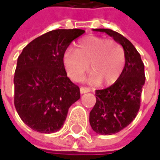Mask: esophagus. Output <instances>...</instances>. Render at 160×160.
<instances>
[{
  "label": "esophagus",
  "mask_w": 160,
  "mask_h": 160,
  "mask_svg": "<svg viewBox=\"0 0 160 160\" xmlns=\"http://www.w3.org/2000/svg\"><path fill=\"white\" fill-rule=\"evenodd\" d=\"M91 92V89L89 87H85V86L80 87V92L81 93H86V92Z\"/></svg>",
  "instance_id": "esophagus-1"
}]
</instances>
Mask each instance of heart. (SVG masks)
<instances>
[{
    "label": "heart",
    "instance_id": "obj_1",
    "mask_svg": "<svg viewBox=\"0 0 160 160\" xmlns=\"http://www.w3.org/2000/svg\"><path fill=\"white\" fill-rule=\"evenodd\" d=\"M62 62L67 75L73 81H79L89 68L90 80L111 84L122 75L126 66L125 50L117 41L99 36H86L77 43V49H68Z\"/></svg>",
    "mask_w": 160,
    "mask_h": 160
}]
</instances>
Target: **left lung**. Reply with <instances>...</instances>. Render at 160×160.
<instances>
[{"label": "left lung", "mask_w": 160, "mask_h": 160, "mask_svg": "<svg viewBox=\"0 0 160 160\" xmlns=\"http://www.w3.org/2000/svg\"><path fill=\"white\" fill-rule=\"evenodd\" d=\"M119 42L126 53V66L120 77L106 89L96 90V103L90 112L92 130L103 135L118 132L135 118L145 83L144 64L135 47L125 36L111 29L98 28Z\"/></svg>", "instance_id": "obj_1"}]
</instances>
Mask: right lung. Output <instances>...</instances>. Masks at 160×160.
Listing matches in <instances>:
<instances>
[{"instance_id":"obj_1","label":"right lung","mask_w":160,"mask_h":160,"mask_svg":"<svg viewBox=\"0 0 160 160\" xmlns=\"http://www.w3.org/2000/svg\"><path fill=\"white\" fill-rule=\"evenodd\" d=\"M85 31L56 29L29 42L18 58L14 104L22 121L34 131L52 133L63 125L80 90L67 77L62 58L72 41Z\"/></svg>"}]
</instances>
